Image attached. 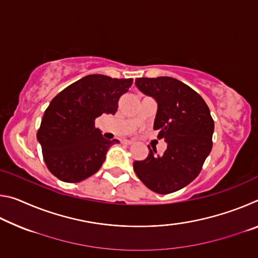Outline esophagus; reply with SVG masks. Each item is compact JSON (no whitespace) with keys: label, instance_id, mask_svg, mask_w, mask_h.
Listing matches in <instances>:
<instances>
[{"label":"esophagus","instance_id":"esophagus-1","mask_svg":"<svg viewBox=\"0 0 258 258\" xmlns=\"http://www.w3.org/2000/svg\"><path fill=\"white\" fill-rule=\"evenodd\" d=\"M124 143H125V145H133V141H132V140H124Z\"/></svg>","mask_w":258,"mask_h":258}]
</instances>
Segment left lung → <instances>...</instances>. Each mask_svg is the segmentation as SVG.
<instances>
[{
	"mask_svg": "<svg viewBox=\"0 0 258 258\" xmlns=\"http://www.w3.org/2000/svg\"><path fill=\"white\" fill-rule=\"evenodd\" d=\"M138 89L154 98V130L167 142L163 155L149 148L145 160L133 163L143 184L160 195L182 189L198 176L213 147L214 120L204 99L184 83L172 77L135 80Z\"/></svg>",
	"mask_w": 258,
	"mask_h": 258,
	"instance_id": "left-lung-1",
	"label": "left lung"
}]
</instances>
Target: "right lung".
I'll list each match as a JSON object with an SVG mask.
<instances>
[{"instance_id": "right-lung-1", "label": "right lung", "mask_w": 258, "mask_h": 258, "mask_svg": "<svg viewBox=\"0 0 258 258\" xmlns=\"http://www.w3.org/2000/svg\"><path fill=\"white\" fill-rule=\"evenodd\" d=\"M132 78L87 75L52 99L37 131L46 167L59 180L81 182L97 173L118 140H107L94 126L102 113L115 115Z\"/></svg>"}]
</instances>
